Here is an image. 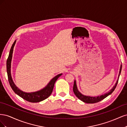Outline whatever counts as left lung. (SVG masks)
Instances as JSON below:
<instances>
[{"label": "left lung", "instance_id": "left-lung-1", "mask_svg": "<svg viewBox=\"0 0 127 127\" xmlns=\"http://www.w3.org/2000/svg\"><path fill=\"white\" fill-rule=\"evenodd\" d=\"M121 69H122V64H121V66H120V71H119L118 79L117 80V81L116 84H115V85L113 87L112 89H111L108 92H107V93L104 94L103 95H101L100 96H95V97H92V96H90L84 95L80 93V92L78 91V90L77 89V87L76 80H75L74 84V86H73V91H74V94L79 99H80V100L82 101L83 102L86 103H97V102L101 101L104 98H105V97H106L107 96H109L111 94H112V92L115 90V88H116V87L117 85V84H118V83L119 76H120V75L121 74Z\"/></svg>", "mask_w": 127, "mask_h": 127}]
</instances>
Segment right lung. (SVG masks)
<instances>
[{"mask_svg":"<svg viewBox=\"0 0 127 127\" xmlns=\"http://www.w3.org/2000/svg\"><path fill=\"white\" fill-rule=\"evenodd\" d=\"M16 40H15L13 43L12 46L10 48L9 54L8 57V59L7 60L6 66H7V75H8V81L12 90L14 91L15 93L17 94L20 97L24 99L25 100L29 101L32 103H36L42 101L44 100L45 99L47 98L49 96H50L52 93L53 87H54L55 83L56 80L58 79L59 77L62 75V74H60L56 76L55 77H53L50 82L48 83V85L46 86L43 89L40 91H38L35 92H31V93H26V92H23L20 90L19 88L15 85L13 80L11 78V72H10V68H11V61L12 59L14 45L16 43Z\"/></svg>","mask_w":127,"mask_h":127,"instance_id":"obj_1","label":"right lung"}]
</instances>
